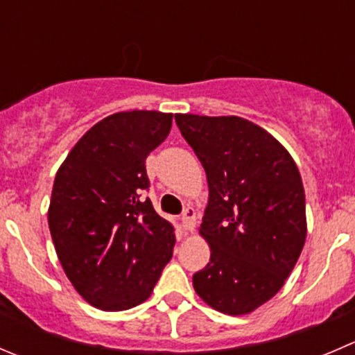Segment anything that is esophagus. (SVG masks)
Listing matches in <instances>:
<instances>
[{"mask_svg":"<svg viewBox=\"0 0 355 355\" xmlns=\"http://www.w3.org/2000/svg\"><path fill=\"white\" fill-rule=\"evenodd\" d=\"M182 223H184L185 230H194L196 225V209L192 206H187L182 213Z\"/></svg>","mask_w":355,"mask_h":355,"instance_id":"1","label":"esophagus"}]
</instances>
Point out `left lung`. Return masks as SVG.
Listing matches in <instances>:
<instances>
[{
	"mask_svg": "<svg viewBox=\"0 0 355 355\" xmlns=\"http://www.w3.org/2000/svg\"><path fill=\"white\" fill-rule=\"evenodd\" d=\"M206 171L201 234L211 248L192 276L209 307L250 314L283 288L307 236L300 171L270 133L237 116L175 114Z\"/></svg>",
	"mask_w": 355,
	"mask_h": 355,
	"instance_id": "obj_1",
	"label": "left lung"
}]
</instances>
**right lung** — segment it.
<instances>
[{
	"label": "right lung",
	"mask_w": 355,
	"mask_h": 355,
	"mask_svg": "<svg viewBox=\"0 0 355 355\" xmlns=\"http://www.w3.org/2000/svg\"><path fill=\"white\" fill-rule=\"evenodd\" d=\"M173 114L118 112L83 135L58 168L48 225L69 281L88 304L126 311L149 298L170 261L175 225L159 216L146 159Z\"/></svg>",
	"instance_id": "right-lung-1"
}]
</instances>
